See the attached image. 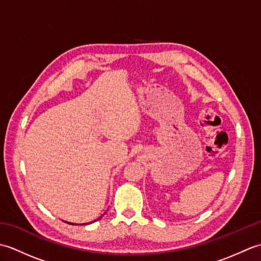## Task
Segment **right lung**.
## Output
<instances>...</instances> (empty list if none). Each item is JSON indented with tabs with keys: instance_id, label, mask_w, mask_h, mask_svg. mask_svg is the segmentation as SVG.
I'll list each match as a JSON object with an SVG mask.
<instances>
[{
	"instance_id": "1",
	"label": "right lung",
	"mask_w": 261,
	"mask_h": 261,
	"mask_svg": "<svg viewBox=\"0 0 261 261\" xmlns=\"http://www.w3.org/2000/svg\"><path fill=\"white\" fill-rule=\"evenodd\" d=\"M101 218H102V216H101ZM101 218H98V219H101ZM98 219H97V220H98ZM95 221H96V220H95ZM95 221H92V222H90V223H93V222H95ZM67 223H68V224H73V225L75 224V223H69V222H67ZM84 224H88V223H84ZM77 225H79V224H77ZM80 225H83V224H80Z\"/></svg>"
}]
</instances>
